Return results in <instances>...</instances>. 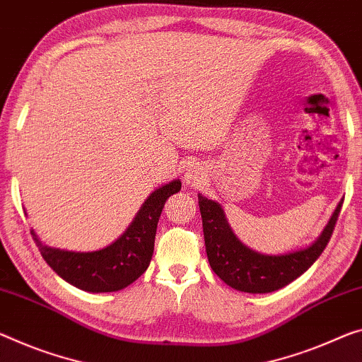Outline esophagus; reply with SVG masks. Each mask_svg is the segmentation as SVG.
<instances>
[{
  "mask_svg": "<svg viewBox=\"0 0 362 362\" xmlns=\"http://www.w3.org/2000/svg\"><path fill=\"white\" fill-rule=\"evenodd\" d=\"M202 177H204V173L200 171V168L191 166V168L187 170L185 180H186L187 186H197V185H200V181H202Z\"/></svg>",
  "mask_w": 362,
  "mask_h": 362,
  "instance_id": "1",
  "label": "esophagus"
}]
</instances>
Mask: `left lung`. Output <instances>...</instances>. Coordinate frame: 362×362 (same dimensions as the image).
<instances>
[{
  "mask_svg": "<svg viewBox=\"0 0 362 362\" xmlns=\"http://www.w3.org/2000/svg\"><path fill=\"white\" fill-rule=\"evenodd\" d=\"M338 202L329 223L313 244L285 254H262L243 244L233 233L218 202L199 194V209L209 264L228 286L243 293H272L301 276L324 252L341 210Z\"/></svg>",
  "mask_w": 362,
  "mask_h": 362,
  "instance_id": "1",
  "label": "left lung"
}]
</instances>
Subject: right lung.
I'll return each mask as SVG.
<instances>
[{"mask_svg":"<svg viewBox=\"0 0 362 362\" xmlns=\"http://www.w3.org/2000/svg\"><path fill=\"white\" fill-rule=\"evenodd\" d=\"M180 189V180L155 189L123 235L98 251L74 252L49 247L33 230L32 238L45 262L72 286L88 293L119 291L147 270L165 202Z\"/></svg>","mask_w":362,"mask_h":362,"instance_id":"1","label":"right lung"}]
</instances>
